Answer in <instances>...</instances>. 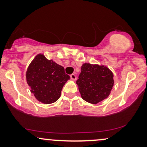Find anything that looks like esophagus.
Returning a JSON list of instances; mask_svg holds the SVG:
<instances>
[{
  "label": "esophagus",
  "instance_id": "1",
  "mask_svg": "<svg viewBox=\"0 0 147 147\" xmlns=\"http://www.w3.org/2000/svg\"><path fill=\"white\" fill-rule=\"evenodd\" d=\"M70 78H71L72 80L75 81L76 79H77V76H76L75 74H72V75H70Z\"/></svg>",
  "mask_w": 147,
  "mask_h": 147
}]
</instances>
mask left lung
<instances>
[{"instance_id":"left-lung-1","label":"left lung","mask_w":147,"mask_h":147,"mask_svg":"<svg viewBox=\"0 0 147 147\" xmlns=\"http://www.w3.org/2000/svg\"><path fill=\"white\" fill-rule=\"evenodd\" d=\"M77 80L81 96L90 104H97L110 95L114 84L113 74L104 65L84 63Z\"/></svg>"}]
</instances>
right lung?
<instances>
[{"mask_svg":"<svg viewBox=\"0 0 147 147\" xmlns=\"http://www.w3.org/2000/svg\"><path fill=\"white\" fill-rule=\"evenodd\" d=\"M27 83L37 100L52 104L60 97L64 84L70 79L64 68L42 54L36 55L26 72Z\"/></svg>","mask_w":147,"mask_h":147,"instance_id":"1","label":"right lung"}]
</instances>
